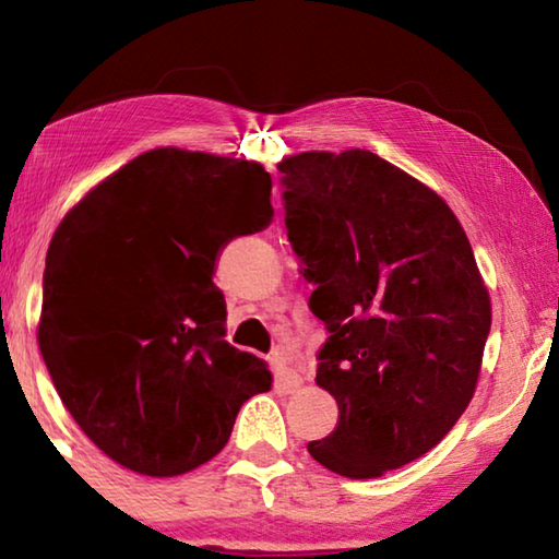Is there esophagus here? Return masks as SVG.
I'll use <instances>...</instances> for the list:
<instances>
[{
  "label": "esophagus",
  "mask_w": 559,
  "mask_h": 559,
  "mask_svg": "<svg viewBox=\"0 0 559 559\" xmlns=\"http://www.w3.org/2000/svg\"><path fill=\"white\" fill-rule=\"evenodd\" d=\"M271 367L276 370V386L281 392H296L298 386L302 384V377L296 370V367L290 365L288 355L283 353H273L271 355Z\"/></svg>",
  "instance_id": "obj_1"
}]
</instances>
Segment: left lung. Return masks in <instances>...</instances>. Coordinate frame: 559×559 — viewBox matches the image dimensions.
Returning a JSON list of instances; mask_svg holds the SVG:
<instances>
[{"label":"left lung","instance_id":"left-lung-1","mask_svg":"<svg viewBox=\"0 0 559 559\" xmlns=\"http://www.w3.org/2000/svg\"><path fill=\"white\" fill-rule=\"evenodd\" d=\"M293 251L325 323L316 382L337 427L308 453L374 478L447 437L476 390L490 298L449 204L370 150L278 165Z\"/></svg>","mask_w":559,"mask_h":559}]
</instances>
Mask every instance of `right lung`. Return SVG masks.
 Masks as SVG:
<instances>
[{"label": "right lung", "mask_w": 559, "mask_h": 559, "mask_svg": "<svg viewBox=\"0 0 559 559\" xmlns=\"http://www.w3.org/2000/svg\"><path fill=\"white\" fill-rule=\"evenodd\" d=\"M273 219L259 163L159 147L93 187L56 229L39 347L75 424L120 466H202L271 390L266 362L224 340L216 259Z\"/></svg>", "instance_id": "1"}]
</instances>
